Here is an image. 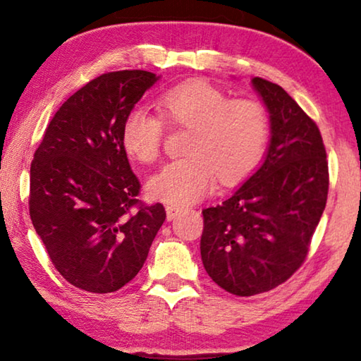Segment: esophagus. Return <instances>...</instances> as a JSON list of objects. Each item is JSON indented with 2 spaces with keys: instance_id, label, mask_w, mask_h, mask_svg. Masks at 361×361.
<instances>
[{
  "instance_id": "34e87169",
  "label": "esophagus",
  "mask_w": 361,
  "mask_h": 361,
  "mask_svg": "<svg viewBox=\"0 0 361 361\" xmlns=\"http://www.w3.org/2000/svg\"><path fill=\"white\" fill-rule=\"evenodd\" d=\"M166 212H167V219L170 221V219H173L176 215H178L180 209H178V207H175V205H167Z\"/></svg>"
}]
</instances>
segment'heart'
Wrapping results in <instances>:
<instances>
[{"label": "heart", "instance_id": "b5f03b06", "mask_svg": "<svg viewBox=\"0 0 361 361\" xmlns=\"http://www.w3.org/2000/svg\"><path fill=\"white\" fill-rule=\"evenodd\" d=\"M162 116L145 106L126 114L121 140L126 151L140 162L161 156L166 118L172 127L188 129L186 156L166 164L148 183L152 197L175 205L202 199L218 180L232 185L245 178L264 152L269 116L259 102L229 100L207 81L175 85L159 99Z\"/></svg>", "mask_w": 361, "mask_h": 361}]
</instances>
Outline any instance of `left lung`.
<instances>
[{"label":"left lung","instance_id":"8db88e82","mask_svg":"<svg viewBox=\"0 0 361 361\" xmlns=\"http://www.w3.org/2000/svg\"><path fill=\"white\" fill-rule=\"evenodd\" d=\"M252 82L271 114L266 161L232 197L202 210L200 237L207 274L235 296L276 288L302 266L329 186L315 121L279 84Z\"/></svg>","mask_w":361,"mask_h":361}]
</instances>
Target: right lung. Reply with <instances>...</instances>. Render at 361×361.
Masks as SVG:
<instances>
[{"mask_svg":"<svg viewBox=\"0 0 361 361\" xmlns=\"http://www.w3.org/2000/svg\"><path fill=\"white\" fill-rule=\"evenodd\" d=\"M157 81L145 70L105 73L73 94L49 122L30 167V218L66 282L113 293L143 267L166 221L145 204L121 140L122 122Z\"/></svg>","mask_w":361,"mask_h":361,"instance_id":"1","label":"right lung"}]
</instances>
